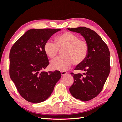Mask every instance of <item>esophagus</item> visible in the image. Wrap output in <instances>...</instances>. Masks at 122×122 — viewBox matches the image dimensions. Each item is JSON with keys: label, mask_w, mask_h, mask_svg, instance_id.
Returning <instances> with one entry per match:
<instances>
[{"label": "esophagus", "mask_w": 122, "mask_h": 122, "mask_svg": "<svg viewBox=\"0 0 122 122\" xmlns=\"http://www.w3.org/2000/svg\"><path fill=\"white\" fill-rule=\"evenodd\" d=\"M61 76H66V75L67 74V73H66V71H61Z\"/></svg>", "instance_id": "obj_1"}]
</instances>
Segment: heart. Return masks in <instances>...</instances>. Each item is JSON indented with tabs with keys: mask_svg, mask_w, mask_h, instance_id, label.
Segmentation results:
<instances>
[{
	"mask_svg": "<svg viewBox=\"0 0 122 122\" xmlns=\"http://www.w3.org/2000/svg\"><path fill=\"white\" fill-rule=\"evenodd\" d=\"M44 51L51 59L57 55L59 50H63V56L53 60L51 63V69L64 71L71 66L73 62L78 65L86 60L88 53V45L84 40L73 33L65 32L58 35L56 38V44L47 41L44 45Z\"/></svg>",
	"mask_w": 122,
	"mask_h": 122,
	"instance_id": "heart-1",
	"label": "heart"
}]
</instances>
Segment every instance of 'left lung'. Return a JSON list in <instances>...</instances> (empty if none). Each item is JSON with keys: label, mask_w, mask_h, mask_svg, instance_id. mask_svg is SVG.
Returning a JSON list of instances; mask_svg holds the SVG:
<instances>
[{"label": "left lung", "mask_w": 122, "mask_h": 122, "mask_svg": "<svg viewBox=\"0 0 122 122\" xmlns=\"http://www.w3.org/2000/svg\"><path fill=\"white\" fill-rule=\"evenodd\" d=\"M68 29L81 34L89 48L86 60L75 68L84 73H71L74 83L69 88V92L76 99L89 101L99 94L109 74V49L101 36L89 28L78 27Z\"/></svg>", "instance_id": "8db88e82"}]
</instances>
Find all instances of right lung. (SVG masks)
Wrapping results in <instances>:
<instances>
[{
    "label": "right lung",
    "mask_w": 122,
    "mask_h": 122,
    "mask_svg": "<svg viewBox=\"0 0 122 122\" xmlns=\"http://www.w3.org/2000/svg\"><path fill=\"white\" fill-rule=\"evenodd\" d=\"M60 29H31L13 45L9 54V74L21 96L38 103L46 101L61 79V72L43 71L49 64L44 51L46 41Z\"/></svg>",
    "instance_id": "right-lung-1"
}]
</instances>
